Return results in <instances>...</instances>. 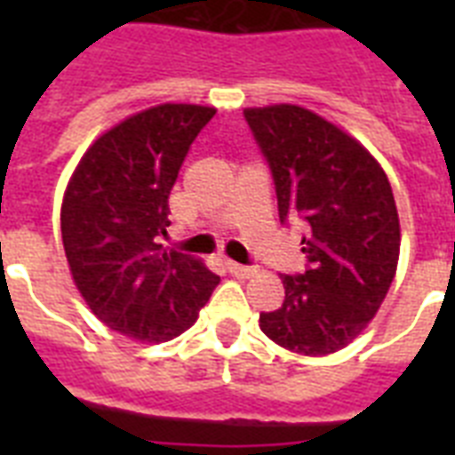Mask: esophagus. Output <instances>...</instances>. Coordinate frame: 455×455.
<instances>
[{
	"label": "esophagus",
	"mask_w": 455,
	"mask_h": 455,
	"mask_svg": "<svg viewBox=\"0 0 455 455\" xmlns=\"http://www.w3.org/2000/svg\"><path fill=\"white\" fill-rule=\"evenodd\" d=\"M228 271H231L235 278H243V281H245V278H252L257 274L255 267H245V264H235V262H228Z\"/></svg>",
	"instance_id": "1"
}]
</instances>
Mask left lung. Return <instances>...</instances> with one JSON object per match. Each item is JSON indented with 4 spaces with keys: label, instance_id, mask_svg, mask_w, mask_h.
<instances>
[{
    "label": "left lung",
    "instance_id": "8db88e82",
    "mask_svg": "<svg viewBox=\"0 0 455 455\" xmlns=\"http://www.w3.org/2000/svg\"><path fill=\"white\" fill-rule=\"evenodd\" d=\"M274 174L281 221L298 217L307 271L283 278V307L259 314L278 347L339 352L380 309L396 274L402 228L389 179L352 134L295 103L245 108Z\"/></svg>",
    "mask_w": 455,
    "mask_h": 455
}]
</instances>
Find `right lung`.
<instances>
[{
	"instance_id": "add662e5",
	"label": "right lung",
	"mask_w": 455,
	"mask_h": 455,
	"mask_svg": "<svg viewBox=\"0 0 455 455\" xmlns=\"http://www.w3.org/2000/svg\"><path fill=\"white\" fill-rule=\"evenodd\" d=\"M214 113L160 103L124 117L89 146L68 181L60 235L70 276L96 318L124 338L174 339L220 283L200 259L160 245L179 167Z\"/></svg>"
}]
</instances>
